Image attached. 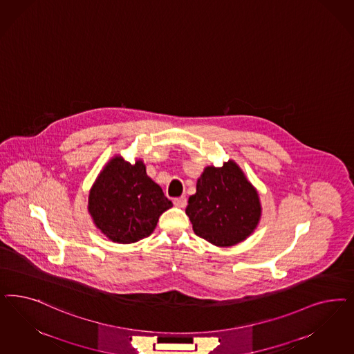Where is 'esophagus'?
<instances>
[{
    "label": "esophagus",
    "mask_w": 354,
    "mask_h": 354,
    "mask_svg": "<svg viewBox=\"0 0 354 354\" xmlns=\"http://www.w3.org/2000/svg\"><path fill=\"white\" fill-rule=\"evenodd\" d=\"M186 203H187L186 196H180V198H174L173 199V205H176V207H180V208H185Z\"/></svg>",
    "instance_id": "esophagus-1"
}]
</instances>
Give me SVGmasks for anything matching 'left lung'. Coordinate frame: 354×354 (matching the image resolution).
<instances>
[{
  "mask_svg": "<svg viewBox=\"0 0 354 354\" xmlns=\"http://www.w3.org/2000/svg\"><path fill=\"white\" fill-rule=\"evenodd\" d=\"M186 215L195 234L217 248L246 240L258 227L262 205L258 190L234 160L205 167L189 198Z\"/></svg>",
  "mask_w": 354,
  "mask_h": 354,
  "instance_id": "8db88e82",
  "label": "left lung"
}]
</instances>
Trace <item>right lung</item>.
Listing matches in <instances>:
<instances>
[{
  "label": "right lung",
  "instance_id": "right-lung-1",
  "mask_svg": "<svg viewBox=\"0 0 354 354\" xmlns=\"http://www.w3.org/2000/svg\"><path fill=\"white\" fill-rule=\"evenodd\" d=\"M171 202L146 171L143 160L134 164L114 155L96 177L88 194V214L95 227L115 243L149 237Z\"/></svg>",
  "mask_w": 354,
  "mask_h": 354
}]
</instances>
